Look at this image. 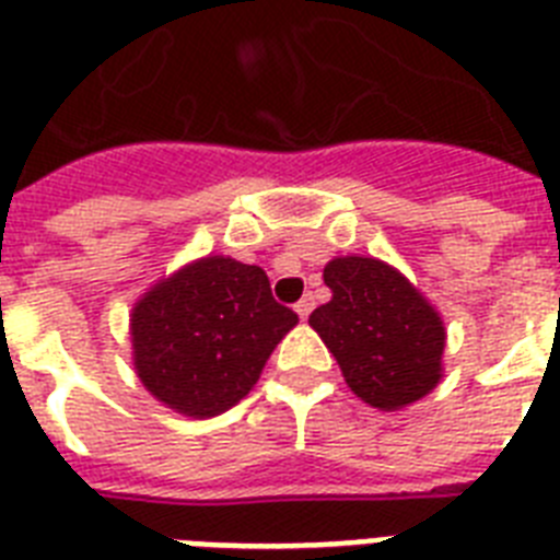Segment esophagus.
<instances>
[{"instance_id":"34e87169","label":"esophagus","mask_w":560,"mask_h":560,"mask_svg":"<svg viewBox=\"0 0 560 560\" xmlns=\"http://www.w3.org/2000/svg\"><path fill=\"white\" fill-rule=\"evenodd\" d=\"M312 308H314V300L312 298H303L298 305H294V312L300 314V319L308 317V314H312Z\"/></svg>"}]
</instances>
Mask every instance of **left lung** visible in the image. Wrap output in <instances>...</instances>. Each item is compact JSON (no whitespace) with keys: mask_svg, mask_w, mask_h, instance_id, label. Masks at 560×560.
Listing matches in <instances>:
<instances>
[{"mask_svg":"<svg viewBox=\"0 0 560 560\" xmlns=\"http://www.w3.org/2000/svg\"><path fill=\"white\" fill-rule=\"evenodd\" d=\"M331 300L308 326L334 353L348 388L380 410H402L444 376V319L390 262L365 255L334 257L323 269Z\"/></svg>","mask_w":560,"mask_h":560,"instance_id":"1","label":"left lung"}]
</instances>
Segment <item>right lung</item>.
Returning <instances> with one entry per match:
<instances>
[{"label": "right lung", "mask_w": 560, "mask_h": 560, "mask_svg": "<svg viewBox=\"0 0 560 560\" xmlns=\"http://www.w3.org/2000/svg\"><path fill=\"white\" fill-rule=\"evenodd\" d=\"M298 314L260 266L207 255L161 277L130 314L132 365L158 402L192 419L234 408L260 380Z\"/></svg>", "instance_id": "right-lung-1"}]
</instances>
